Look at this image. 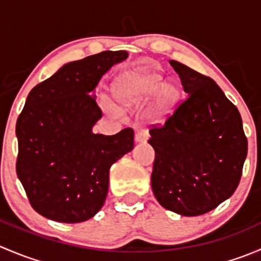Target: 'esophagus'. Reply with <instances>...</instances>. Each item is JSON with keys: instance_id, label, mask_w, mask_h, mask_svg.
<instances>
[{"instance_id": "1", "label": "esophagus", "mask_w": 261, "mask_h": 261, "mask_svg": "<svg viewBox=\"0 0 261 261\" xmlns=\"http://www.w3.org/2000/svg\"><path fill=\"white\" fill-rule=\"evenodd\" d=\"M147 139H149V131L145 130V128H141L135 134L136 143H146Z\"/></svg>"}]
</instances>
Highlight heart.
<instances>
[{
    "instance_id": "b5f03b06",
    "label": "heart",
    "mask_w": 261,
    "mask_h": 261,
    "mask_svg": "<svg viewBox=\"0 0 261 261\" xmlns=\"http://www.w3.org/2000/svg\"><path fill=\"white\" fill-rule=\"evenodd\" d=\"M115 94L123 106H131L146 101L154 94L155 111L167 112L179 97V87L174 81H162V75L149 67H140L130 70L118 78L115 84ZM109 111L116 109L106 103Z\"/></svg>"
}]
</instances>
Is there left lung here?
I'll use <instances>...</instances> for the list:
<instances>
[{"instance_id": "obj_1", "label": "left lung", "mask_w": 261, "mask_h": 261, "mask_svg": "<svg viewBox=\"0 0 261 261\" xmlns=\"http://www.w3.org/2000/svg\"><path fill=\"white\" fill-rule=\"evenodd\" d=\"M188 96L164 125L150 130L155 150L151 188L164 208L181 216L212 211L240 183L247 139L238 107L212 78L175 60Z\"/></svg>"}]
</instances>
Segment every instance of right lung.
I'll list each match as a JSON object with an SVG mask.
<instances>
[{
    "instance_id": "obj_1",
    "label": "right lung",
    "mask_w": 261,
    "mask_h": 261,
    "mask_svg": "<svg viewBox=\"0 0 261 261\" xmlns=\"http://www.w3.org/2000/svg\"><path fill=\"white\" fill-rule=\"evenodd\" d=\"M127 55L106 50L68 63L26 98L16 122V173L31 207L49 220L93 217L106 201L110 168L134 149L130 127L111 136L92 133L102 111L91 93Z\"/></svg>"
}]
</instances>
